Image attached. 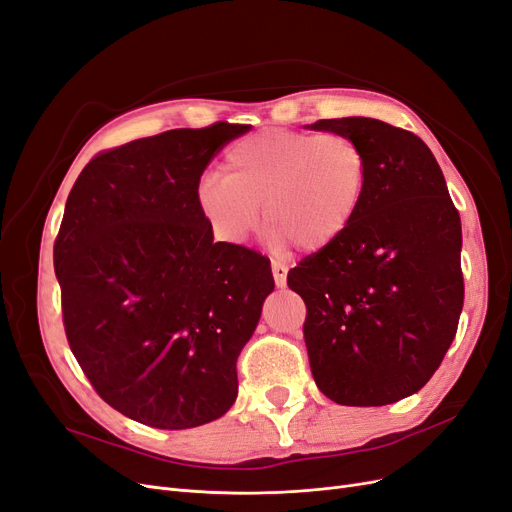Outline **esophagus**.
I'll list each match as a JSON object with an SVG mask.
<instances>
[{"mask_svg": "<svg viewBox=\"0 0 512 512\" xmlns=\"http://www.w3.org/2000/svg\"><path fill=\"white\" fill-rule=\"evenodd\" d=\"M271 271H273L275 286H277V288H284V286H286V277H288V267L282 265V262H275V260H273Z\"/></svg>", "mask_w": 512, "mask_h": 512, "instance_id": "obj_1", "label": "esophagus"}]
</instances>
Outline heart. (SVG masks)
Returning a JSON list of instances; mask_svg holds the SVG:
<instances>
[{"instance_id":"heart-1","label":"heart","mask_w":512,"mask_h":512,"mask_svg":"<svg viewBox=\"0 0 512 512\" xmlns=\"http://www.w3.org/2000/svg\"><path fill=\"white\" fill-rule=\"evenodd\" d=\"M369 158L352 136L271 128L241 138L222 175L200 179L196 207L213 235L243 243L260 207L277 250L299 245L316 254L342 239L363 209Z\"/></svg>"}]
</instances>
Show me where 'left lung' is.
<instances>
[{
	"label": "left lung",
	"mask_w": 512,
	"mask_h": 512,
	"mask_svg": "<svg viewBox=\"0 0 512 512\" xmlns=\"http://www.w3.org/2000/svg\"><path fill=\"white\" fill-rule=\"evenodd\" d=\"M369 158L359 218L303 258L288 286L305 301L318 389L342 406H386L421 391L451 348L463 307L461 220L442 170L416 134L380 119H320Z\"/></svg>",
	"instance_id": "1"
}]
</instances>
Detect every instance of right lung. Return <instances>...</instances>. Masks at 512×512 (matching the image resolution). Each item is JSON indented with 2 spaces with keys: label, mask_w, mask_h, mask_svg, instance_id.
Wrapping results in <instances>:
<instances>
[{
  "label": "right lung",
  "mask_w": 512,
  "mask_h": 512,
  "mask_svg": "<svg viewBox=\"0 0 512 512\" xmlns=\"http://www.w3.org/2000/svg\"><path fill=\"white\" fill-rule=\"evenodd\" d=\"M247 130L218 121L102 151L68 196L53 250L66 337L132 421L190 429L237 399V359L275 282L267 256L213 243L196 188Z\"/></svg>",
  "instance_id": "1"
}]
</instances>
